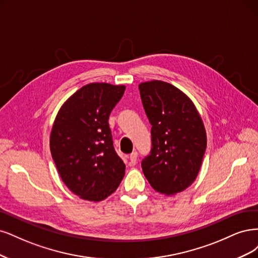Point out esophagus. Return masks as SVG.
Wrapping results in <instances>:
<instances>
[{
	"mask_svg": "<svg viewBox=\"0 0 258 258\" xmlns=\"http://www.w3.org/2000/svg\"><path fill=\"white\" fill-rule=\"evenodd\" d=\"M137 156H138V153L136 151H133L131 154H130V161H131V165H135L137 163Z\"/></svg>",
	"mask_w": 258,
	"mask_h": 258,
	"instance_id": "obj_1",
	"label": "esophagus"
}]
</instances>
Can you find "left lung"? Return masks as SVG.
I'll return each mask as SVG.
<instances>
[{"instance_id":"1","label":"left lung","mask_w":258,"mask_h":258,"mask_svg":"<svg viewBox=\"0 0 258 258\" xmlns=\"http://www.w3.org/2000/svg\"><path fill=\"white\" fill-rule=\"evenodd\" d=\"M138 88L152 125V148L141 168L156 192L180 193L193 183L201 169L207 147L203 120L193 102L174 86L152 80Z\"/></svg>"}]
</instances>
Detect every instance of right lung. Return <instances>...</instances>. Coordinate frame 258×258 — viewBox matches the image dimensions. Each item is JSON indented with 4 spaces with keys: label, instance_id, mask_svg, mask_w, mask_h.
Instances as JSON below:
<instances>
[{
    "label": "right lung",
    "instance_id": "obj_1",
    "mask_svg": "<svg viewBox=\"0 0 258 258\" xmlns=\"http://www.w3.org/2000/svg\"><path fill=\"white\" fill-rule=\"evenodd\" d=\"M125 87L90 84L75 92L57 112L50 151L65 185L90 202L118 188L125 165L113 148L108 119Z\"/></svg>",
    "mask_w": 258,
    "mask_h": 258
}]
</instances>
